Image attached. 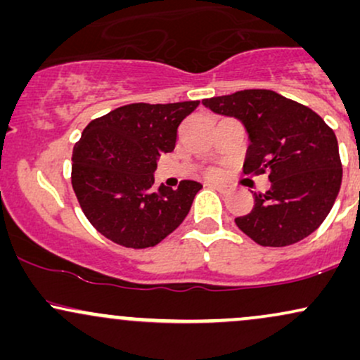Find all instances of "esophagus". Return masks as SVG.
<instances>
[{"mask_svg": "<svg viewBox=\"0 0 360 360\" xmlns=\"http://www.w3.org/2000/svg\"><path fill=\"white\" fill-rule=\"evenodd\" d=\"M208 186H210V188L217 189V191H220V193H226V191H229V188H226L225 184H220V183H210Z\"/></svg>", "mask_w": 360, "mask_h": 360, "instance_id": "1", "label": "esophagus"}]
</instances>
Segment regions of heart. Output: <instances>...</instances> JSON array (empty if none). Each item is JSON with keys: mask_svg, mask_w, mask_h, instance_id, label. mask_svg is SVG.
<instances>
[{"mask_svg": "<svg viewBox=\"0 0 360 360\" xmlns=\"http://www.w3.org/2000/svg\"><path fill=\"white\" fill-rule=\"evenodd\" d=\"M208 174H210V176H214V174H217V172H214V171H210Z\"/></svg>", "mask_w": 360, "mask_h": 360, "instance_id": "1", "label": "heart"}]
</instances>
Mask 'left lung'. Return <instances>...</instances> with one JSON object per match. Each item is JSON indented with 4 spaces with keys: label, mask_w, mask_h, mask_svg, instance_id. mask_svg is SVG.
Wrapping results in <instances>:
<instances>
[{
    "label": "left lung",
    "mask_w": 360,
    "mask_h": 360,
    "mask_svg": "<svg viewBox=\"0 0 360 360\" xmlns=\"http://www.w3.org/2000/svg\"><path fill=\"white\" fill-rule=\"evenodd\" d=\"M214 113L242 120L250 146L243 172H269L271 189L254 193V210L235 218L264 247L303 240L323 223L342 184L333 130L320 115L271 89H243L203 100Z\"/></svg>",
    "instance_id": "8db88e82"
}]
</instances>
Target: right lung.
Returning <instances> with one entry per match:
<instances>
[{"mask_svg":"<svg viewBox=\"0 0 360 360\" xmlns=\"http://www.w3.org/2000/svg\"><path fill=\"white\" fill-rule=\"evenodd\" d=\"M200 101L131 103L94 118L72 150L71 183L82 213L127 249H147L172 233L201 189L181 181L154 188L157 157L176 147L177 127Z\"/></svg>","mask_w":360,"mask_h":360,"instance_id":"add662e5","label":"right lung"}]
</instances>
